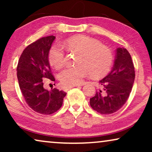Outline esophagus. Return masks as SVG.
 <instances>
[{
    "mask_svg": "<svg viewBox=\"0 0 152 152\" xmlns=\"http://www.w3.org/2000/svg\"><path fill=\"white\" fill-rule=\"evenodd\" d=\"M80 85H72V86H66V89L65 90H69V89L72 88H74V87H76V86H79Z\"/></svg>",
    "mask_w": 152,
    "mask_h": 152,
    "instance_id": "obj_1",
    "label": "esophagus"
}]
</instances>
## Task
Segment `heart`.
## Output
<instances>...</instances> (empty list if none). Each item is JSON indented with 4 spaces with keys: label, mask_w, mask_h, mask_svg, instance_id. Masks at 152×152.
<instances>
[{
    "label": "heart",
    "mask_w": 152,
    "mask_h": 152,
    "mask_svg": "<svg viewBox=\"0 0 152 152\" xmlns=\"http://www.w3.org/2000/svg\"><path fill=\"white\" fill-rule=\"evenodd\" d=\"M66 46L81 52L79 65L68 66L60 73V80L66 86L81 84L86 77L104 75L109 71L113 62V55L109 48L102 45L92 37L78 35L68 39ZM50 63L59 69L65 63V53L60 45L51 48L49 53Z\"/></svg>",
    "instance_id": "1"
}]
</instances>
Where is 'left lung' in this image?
<instances>
[{
    "mask_svg": "<svg viewBox=\"0 0 152 152\" xmlns=\"http://www.w3.org/2000/svg\"><path fill=\"white\" fill-rule=\"evenodd\" d=\"M111 72L99 80L102 88L90 99L91 107L102 114L118 111L127 100L135 79L132 57L127 50L118 48Z\"/></svg>",
    "mask_w": 152,
    "mask_h": 152,
    "instance_id": "left-lung-1",
    "label": "left lung"
}]
</instances>
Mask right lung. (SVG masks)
<instances>
[{"label": "right lung", "mask_w": 152, "mask_h": 152, "mask_svg": "<svg viewBox=\"0 0 152 152\" xmlns=\"http://www.w3.org/2000/svg\"><path fill=\"white\" fill-rule=\"evenodd\" d=\"M55 37L39 39L26 47L17 66V78L23 96L32 110L43 115H50L61 107L66 93L57 88L48 91L44 81L55 82L51 73L48 55Z\"/></svg>", "instance_id": "1"}]
</instances>
